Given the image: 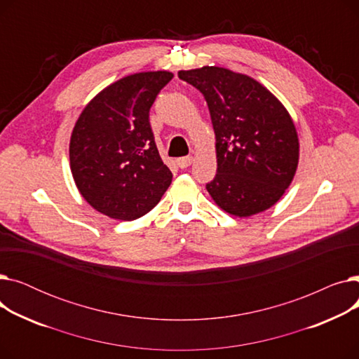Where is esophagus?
<instances>
[{
  "instance_id": "1",
  "label": "esophagus",
  "mask_w": 359,
  "mask_h": 359,
  "mask_svg": "<svg viewBox=\"0 0 359 359\" xmlns=\"http://www.w3.org/2000/svg\"><path fill=\"white\" fill-rule=\"evenodd\" d=\"M192 157L191 156H187V157H180V158H177V165L180 167V168H187L189 167L191 164H192Z\"/></svg>"
}]
</instances>
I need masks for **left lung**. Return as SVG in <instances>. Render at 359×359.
Segmentation results:
<instances>
[{"label": "left lung", "mask_w": 359, "mask_h": 359, "mask_svg": "<svg viewBox=\"0 0 359 359\" xmlns=\"http://www.w3.org/2000/svg\"><path fill=\"white\" fill-rule=\"evenodd\" d=\"M206 100L215 132L217 175L206 184L221 210L250 217L275 205L297 172V129L273 94L249 75L221 67L179 71Z\"/></svg>", "instance_id": "8db88e82"}]
</instances>
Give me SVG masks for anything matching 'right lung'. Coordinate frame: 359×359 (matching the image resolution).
I'll return each mask as SVG.
<instances>
[{
  "label": "right lung",
  "mask_w": 359,
  "mask_h": 359,
  "mask_svg": "<svg viewBox=\"0 0 359 359\" xmlns=\"http://www.w3.org/2000/svg\"><path fill=\"white\" fill-rule=\"evenodd\" d=\"M172 79L168 71L128 75L102 90L75 122L69 141L74 182L94 210L113 219L145 215L172 183L149 125V109Z\"/></svg>",
  "instance_id": "right-lung-1"
}]
</instances>
